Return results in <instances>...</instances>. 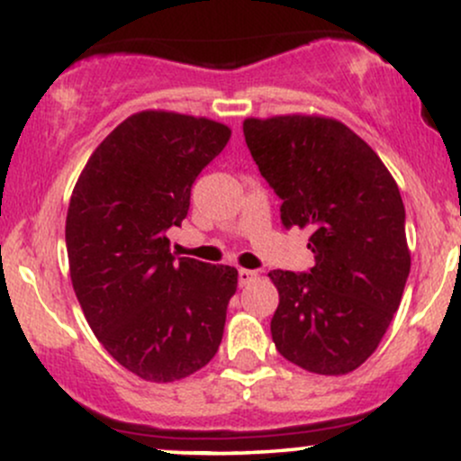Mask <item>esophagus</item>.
Returning <instances> with one entry per match:
<instances>
[{
  "label": "esophagus",
  "instance_id": "obj_1",
  "mask_svg": "<svg viewBox=\"0 0 461 461\" xmlns=\"http://www.w3.org/2000/svg\"><path fill=\"white\" fill-rule=\"evenodd\" d=\"M256 279H258L256 271H249V268H240V271H238V284H240V285L253 284Z\"/></svg>",
  "mask_w": 461,
  "mask_h": 461
}]
</instances>
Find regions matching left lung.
<instances>
[{
	"instance_id": "1",
	"label": "left lung",
	"mask_w": 461,
	"mask_h": 461,
	"mask_svg": "<svg viewBox=\"0 0 461 461\" xmlns=\"http://www.w3.org/2000/svg\"><path fill=\"white\" fill-rule=\"evenodd\" d=\"M245 140L282 199V223L310 227V273L271 271L277 351L319 375H347L382 342L410 275L405 208L379 156L327 116L245 119Z\"/></svg>"
}]
</instances>
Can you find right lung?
Returning <instances> with one entry per match:
<instances>
[{"label":"right lung","mask_w":461,"mask_h":461,"mask_svg":"<svg viewBox=\"0 0 461 461\" xmlns=\"http://www.w3.org/2000/svg\"><path fill=\"white\" fill-rule=\"evenodd\" d=\"M223 123L164 110L128 116L93 151L67 212L73 290L97 340L145 382L168 384L219 351L238 271L176 258L167 230L223 151Z\"/></svg>","instance_id":"right-lung-1"}]
</instances>
